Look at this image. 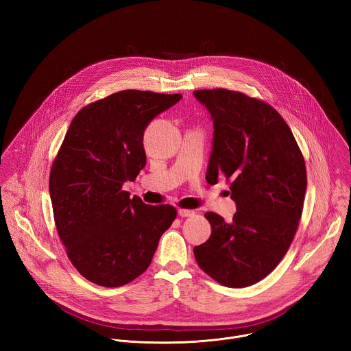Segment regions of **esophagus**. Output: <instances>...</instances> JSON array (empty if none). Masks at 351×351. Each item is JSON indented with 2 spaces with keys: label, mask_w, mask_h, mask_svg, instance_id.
<instances>
[{
  "label": "esophagus",
  "mask_w": 351,
  "mask_h": 351,
  "mask_svg": "<svg viewBox=\"0 0 351 351\" xmlns=\"http://www.w3.org/2000/svg\"><path fill=\"white\" fill-rule=\"evenodd\" d=\"M178 214L182 217V218H187V217H193L195 213L193 210H186V208H180L178 210Z\"/></svg>",
  "instance_id": "34e87169"
}]
</instances>
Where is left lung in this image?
Wrapping results in <instances>:
<instances>
[{"mask_svg": "<svg viewBox=\"0 0 351 351\" xmlns=\"http://www.w3.org/2000/svg\"><path fill=\"white\" fill-rule=\"evenodd\" d=\"M214 121L206 179L225 176L237 211L230 223L207 213L210 239L194 247L207 275L226 287L252 286L287 253L303 214L304 157L280 114L263 99L226 88L195 90Z\"/></svg>", "mask_w": 351, "mask_h": 351, "instance_id": "left-lung-1", "label": "left lung"}]
</instances>
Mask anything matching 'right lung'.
Wrapping results in <instances>:
<instances>
[{
  "label": "right lung",
  "instance_id": "right-lung-1",
  "mask_svg": "<svg viewBox=\"0 0 351 351\" xmlns=\"http://www.w3.org/2000/svg\"><path fill=\"white\" fill-rule=\"evenodd\" d=\"M182 94L122 90L72 119L49 172L54 221L72 265L87 280L119 287L152 264L176 218L172 206H147L122 190L145 165L143 134Z\"/></svg>",
  "mask_w": 351,
  "mask_h": 351
}]
</instances>
